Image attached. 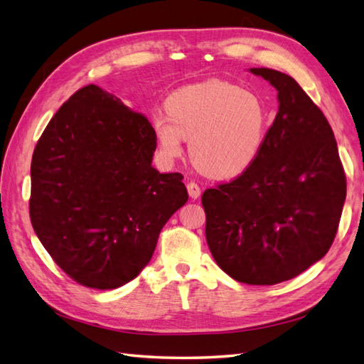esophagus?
Segmentation results:
<instances>
[{"instance_id":"1","label":"esophagus","mask_w":364,"mask_h":364,"mask_svg":"<svg viewBox=\"0 0 364 364\" xmlns=\"http://www.w3.org/2000/svg\"><path fill=\"white\" fill-rule=\"evenodd\" d=\"M187 190H188V195L191 199H198L200 196V187L196 182H188Z\"/></svg>"}]
</instances>
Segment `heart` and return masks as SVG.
<instances>
[{
	"instance_id": "obj_1",
	"label": "heart",
	"mask_w": 364,
	"mask_h": 364,
	"mask_svg": "<svg viewBox=\"0 0 364 364\" xmlns=\"http://www.w3.org/2000/svg\"><path fill=\"white\" fill-rule=\"evenodd\" d=\"M166 115L151 117L161 154L190 157L200 173L213 179H233L260 157L269 117L262 98L223 80L183 87L168 96Z\"/></svg>"
}]
</instances>
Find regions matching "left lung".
Returning <instances> with one entry per match:
<instances>
[{
  "instance_id": "obj_1",
  "label": "left lung",
  "mask_w": 364,
  "mask_h": 364,
  "mask_svg": "<svg viewBox=\"0 0 364 364\" xmlns=\"http://www.w3.org/2000/svg\"><path fill=\"white\" fill-rule=\"evenodd\" d=\"M250 71L276 87L279 112L246 173L203 195L215 262L247 285H276L324 257L340 225L346 173L332 127L296 80Z\"/></svg>"
}]
</instances>
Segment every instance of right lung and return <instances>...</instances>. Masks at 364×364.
<instances>
[{
	"mask_svg": "<svg viewBox=\"0 0 364 364\" xmlns=\"http://www.w3.org/2000/svg\"><path fill=\"white\" fill-rule=\"evenodd\" d=\"M156 146L149 119L93 84L73 93L38 139L31 223L79 285L114 289L135 279L188 200L181 173L152 168Z\"/></svg>",
	"mask_w": 364,
	"mask_h": 364,
	"instance_id": "right-lung-1",
	"label": "right lung"
}]
</instances>
